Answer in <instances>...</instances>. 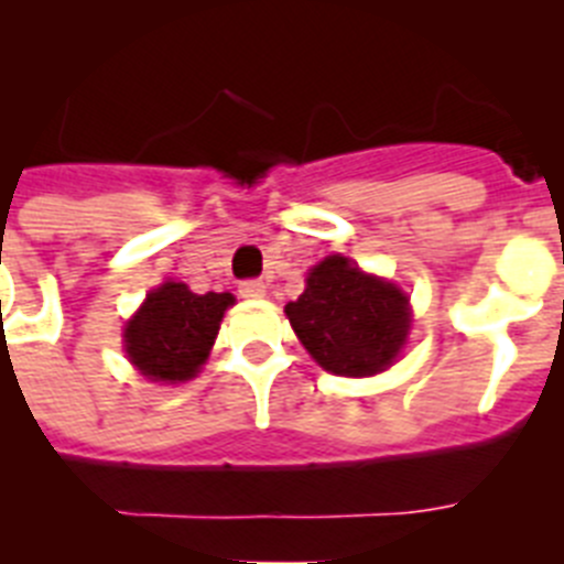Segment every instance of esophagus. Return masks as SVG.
<instances>
[{
  "label": "esophagus",
  "mask_w": 564,
  "mask_h": 564,
  "mask_svg": "<svg viewBox=\"0 0 564 564\" xmlns=\"http://www.w3.org/2000/svg\"><path fill=\"white\" fill-rule=\"evenodd\" d=\"M239 296H246V299L265 296V282H262V279H242V282H239Z\"/></svg>",
  "instance_id": "esophagus-1"
}]
</instances>
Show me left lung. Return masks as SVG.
Instances as JSON below:
<instances>
[{
    "mask_svg": "<svg viewBox=\"0 0 564 564\" xmlns=\"http://www.w3.org/2000/svg\"><path fill=\"white\" fill-rule=\"evenodd\" d=\"M285 313L307 352L336 376L381 372L395 361L410 330V299L361 273L347 257L318 262L305 293L288 302Z\"/></svg>",
    "mask_w": 564,
    "mask_h": 564,
    "instance_id": "1",
    "label": "left lung"
}]
</instances>
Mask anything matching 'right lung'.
<instances>
[{
  "instance_id": "1",
  "label": "right lung",
  "mask_w": 564,
  "mask_h": 564,
  "mask_svg": "<svg viewBox=\"0 0 564 564\" xmlns=\"http://www.w3.org/2000/svg\"><path fill=\"white\" fill-rule=\"evenodd\" d=\"M231 293H192L181 282L152 291L127 327V352L152 381H186L208 358Z\"/></svg>"
}]
</instances>
